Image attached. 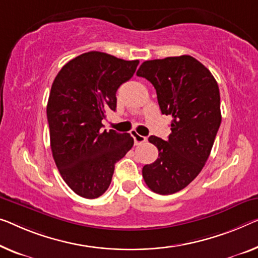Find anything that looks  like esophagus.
Listing matches in <instances>:
<instances>
[{
	"mask_svg": "<svg viewBox=\"0 0 258 258\" xmlns=\"http://www.w3.org/2000/svg\"><path fill=\"white\" fill-rule=\"evenodd\" d=\"M132 137L134 139V144L136 145H141V144H144V142L147 141V138L144 136H140V134H138V133H133Z\"/></svg>",
	"mask_w": 258,
	"mask_h": 258,
	"instance_id": "34e87169",
	"label": "esophagus"
}]
</instances>
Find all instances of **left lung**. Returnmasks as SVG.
<instances>
[{
    "mask_svg": "<svg viewBox=\"0 0 258 258\" xmlns=\"http://www.w3.org/2000/svg\"><path fill=\"white\" fill-rule=\"evenodd\" d=\"M137 75L153 84L161 112L172 117L167 141L148 138L159 157L142 168V177L156 194H175L197 177L213 147L221 122L218 83L190 55L145 61Z\"/></svg>",
    "mask_w": 258,
    "mask_h": 258,
    "instance_id": "left-lung-1",
    "label": "left lung"
}]
</instances>
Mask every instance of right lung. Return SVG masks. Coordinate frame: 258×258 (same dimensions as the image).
<instances>
[{
	"instance_id": "right-lung-1",
	"label": "right lung",
	"mask_w": 258,
	"mask_h": 258,
	"mask_svg": "<svg viewBox=\"0 0 258 258\" xmlns=\"http://www.w3.org/2000/svg\"><path fill=\"white\" fill-rule=\"evenodd\" d=\"M139 60L126 61L91 51L68 61L53 81L47 120L53 159L76 195L102 196L114 164L133 147L128 133L103 131L106 111H116V92L132 78Z\"/></svg>"
}]
</instances>
